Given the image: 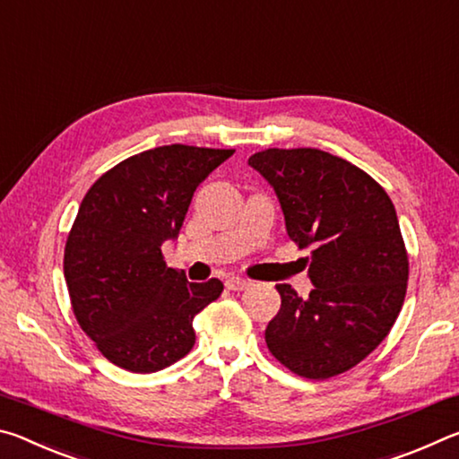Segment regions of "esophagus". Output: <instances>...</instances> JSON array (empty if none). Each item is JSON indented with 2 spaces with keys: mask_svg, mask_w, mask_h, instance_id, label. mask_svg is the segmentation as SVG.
Listing matches in <instances>:
<instances>
[{
  "mask_svg": "<svg viewBox=\"0 0 459 459\" xmlns=\"http://www.w3.org/2000/svg\"><path fill=\"white\" fill-rule=\"evenodd\" d=\"M251 285H253L251 281H247V279H240V277L227 279V287H229V290H232V291H245Z\"/></svg>",
  "mask_w": 459,
  "mask_h": 459,
  "instance_id": "1",
  "label": "esophagus"
}]
</instances>
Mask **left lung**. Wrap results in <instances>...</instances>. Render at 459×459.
Masks as SVG:
<instances>
[{"mask_svg": "<svg viewBox=\"0 0 459 459\" xmlns=\"http://www.w3.org/2000/svg\"><path fill=\"white\" fill-rule=\"evenodd\" d=\"M281 204L287 235L312 247L299 298L277 283L281 307L269 322L271 354L306 378L346 372L391 332L405 301L409 261L388 194L351 161L312 147L248 158Z\"/></svg>", "mask_w": 459, "mask_h": 459, "instance_id": "1", "label": "left lung"}]
</instances>
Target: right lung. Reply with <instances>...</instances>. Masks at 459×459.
Instances as JSON below:
<instances>
[{
	"label": "right lung",
	"instance_id": "add662e5",
	"mask_svg": "<svg viewBox=\"0 0 459 459\" xmlns=\"http://www.w3.org/2000/svg\"><path fill=\"white\" fill-rule=\"evenodd\" d=\"M235 150L161 145L91 186L65 248V279L81 328L107 360L155 372L192 351L194 316L222 293L166 265L194 192Z\"/></svg>",
	"mask_w": 459,
	"mask_h": 459
}]
</instances>
